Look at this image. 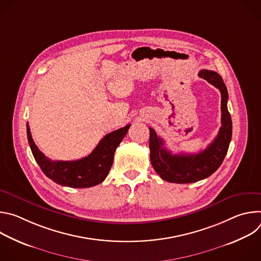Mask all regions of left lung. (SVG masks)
I'll use <instances>...</instances> for the list:
<instances>
[{"label":"left lung","instance_id":"1","mask_svg":"<svg viewBox=\"0 0 261 261\" xmlns=\"http://www.w3.org/2000/svg\"><path fill=\"white\" fill-rule=\"evenodd\" d=\"M198 76L219 89L221 93V128L217 137L205 150L197 154L172 155L165 147L164 141L150 128L151 163L160 177L169 182L189 184L201 180L213 174L224 160L232 135V122L227 108L228 93L222 77L215 71L201 70Z\"/></svg>","mask_w":261,"mask_h":261}]
</instances>
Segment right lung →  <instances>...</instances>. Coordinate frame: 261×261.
I'll return each mask as SVG.
<instances>
[{
    "instance_id": "add662e5",
    "label": "right lung",
    "mask_w": 261,
    "mask_h": 261,
    "mask_svg": "<svg viewBox=\"0 0 261 261\" xmlns=\"http://www.w3.org/2000/svg\"><path fill=\"white\" fill-rule=\"evenodd\" d=\"M131 125L106 134L87 157L74 161H53L39 151L27 124V135L33 156L44 174L55 182L70 188H89L102 182L107 176L117 147Z\"/></svg>"
}]
</instances>
